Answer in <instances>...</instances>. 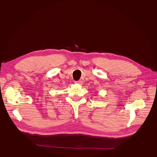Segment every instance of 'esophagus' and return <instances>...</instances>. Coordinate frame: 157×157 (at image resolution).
<instances>
[{"label": "esophagus", "instance_id": "1", "mask_svg": "<svg viewBox=\"0 0 157 157\" xmlns=\"http://www.w3.org/2000/svg\"><path fill=\"white\" fill-rule=\"evenodd\" d=\"M75 83H77V84H82V80H77V81H75Z\"/></svg>", "mask_w": 157, "mask_h": 157}]
</instances>
